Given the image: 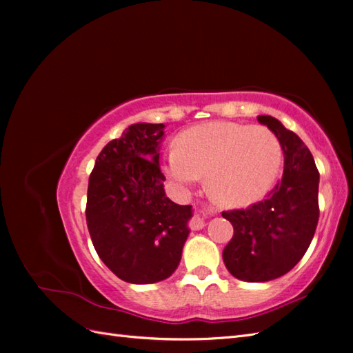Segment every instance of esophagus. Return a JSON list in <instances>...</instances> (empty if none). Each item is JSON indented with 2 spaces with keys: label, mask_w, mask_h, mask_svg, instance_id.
I'll return each mask as SVG.
<instances>
[{
  "label": "esophagus",
  "mask_w": 353,
  "mask_h": 353,
  "mask_svg": "<svg viewBox=\"0 0 353 353\" xmlns=\"http://www.w3.org/2000/svg\"><path fill=\"white\" fill-rule=\"evenodd\" d=\"M205 227V219H203L200 215H196L193 219H191V228L193 230H200Z\"/></svg>",
  "instance_id": "34e87169"
}]
</instances>
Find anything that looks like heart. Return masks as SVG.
<instances>
[{
	"instance_id": "1",
	"label": "heart",
	"mask_w": 353,
	"mask_h": 353,
	"mask_svg": "<svg viewBox=\"0 0 353 353\" xmlns=\"http://www.w3.org/2000/svg\"><path fill=\"white\" fill-rule=\"evenodd\" d=\"M281 160V144L268 128L215 121L178 135L165 174L183 188L205 175V188L213 201L240 209L266 196Z\"/></svg>"
}]
</instances>
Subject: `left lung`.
I'll return each instance as SVG.
<instances>
[{
	"instance_id": "8db88e82",
	"label": "left lung",
	"mask_w": 353,
	"mask_h": 353,
	"mask_svg": "<svg viewBox=\"0 0 353 353\" xmlns=\"http://www.w3.org/2000/svg\"><path fill=\"white\" fill-rule=\"evenodd\" d=\"M258 121L281 144L283 178L263 201L222 212L234 227L222 252L223 263L231 275L248 283L271 281L290 271L306 253L319 218V172L309 148L275 117L261 114Z\"/></svg>"
}]
</instances>
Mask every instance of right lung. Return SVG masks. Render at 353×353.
Wrapping results in <instances>:
<instances>
[{"label": "right lung", "instance_id": "right-lung-1", "mask_svg": "<svg viewBox=\"0 0 353 353\" xmlns=\"http://www.w3.org/2000/svg\"><path fill=\"white\" fill-rule=\"evenodd\" d=\"M163 123H134L112 140L90 175L87 225L95 252L121 280L153 284L178 268L193 216L166 197L159 165Z\"/></svg>", "mask_w": 353, "mask_h": 353}]
</instances>
